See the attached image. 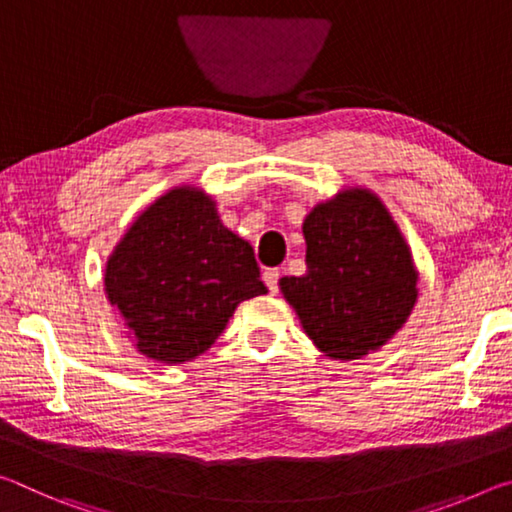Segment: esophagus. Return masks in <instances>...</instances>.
Instances as JSON below:
<instances>
[{"instance_id":"esophagus-1","label":"esophagus","mask_w":512,"mask_h":512,"mask_svg":"<svg viewBox=\"0 0 512 512\" xmlns=\"http://www.w3.org/2000/svg\"><path fill=\"white\" fill-rule=\"evenodd\" d=\"M262 280L268 287V291L275 293L277 291V280H280V271H277V268H266V271L262 273Z\"/></svg>"}]
</instances>
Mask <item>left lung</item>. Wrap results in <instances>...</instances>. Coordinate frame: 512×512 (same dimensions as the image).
<instances>
[{
  "label": "left lung",
  "mask_w": 512,
  "mask_h": 512,
  "mask_svg": "<svg viewBox=\"0 0 512 512\" xmlns=\"http://www.w3.org/2000/svg\"><path fill=\"white\" fill-rule=\"evenodd\" d=\"M305 275L277 282L311 343L334 361L363 359L400 332L418 302L411 246L368 187H343L302 221Z\"/></svg>",
  "instance_id": "obj_1"
}]
</instances>
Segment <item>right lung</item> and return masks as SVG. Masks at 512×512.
Masks as SVG:
<instances>
[{
  "label": "right lung",
  "instance_id": "right-lung-1",
  "mask_svg": "<svg viewBox=\"0 0 512 512\" xmlns=\"http://www.w3.org/2000/svg\"><path fill=\"white\" fill-rule=\"evenodd\" d=\"M103 291L133 348L167 366L201 357L239 302L268 293L253 246L198 185L171 187L135 216L108 255Z\"/></svg>",
  "mask_w": 512,
  "mask_h": 512
}]
</instances>
